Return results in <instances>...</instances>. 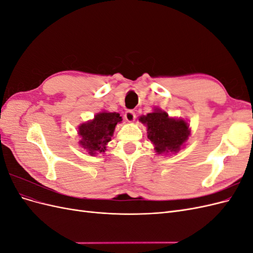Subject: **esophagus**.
<instances>
[{
	"mask_svg": "<svg viewBox=\"0 0 253 253\" xmlns=\"http://www.w3.org/2000/svg\"><path fill=\"white\" fill-rule=\"evenodd\" d=\"M125 118H126V120L127 122H134V121H135V118H136V115H135L134 112L128 111V112L126 113Z\"/></svg>",
	"mask_w": 253,
	"mask_h": 253,
	"instance_id": "1",
	"label": "esophagus"
}]
</instances>
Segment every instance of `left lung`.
I'll return each mask as SVG.
<instances>
[{"label": "left lung", "instance_id": "left-lung-1", "mask_svg": "<svg viewBox=\"0 0 253 253\" xmlns=\"http://www.w3.org/2000/svg\"><path fill=\"white\" fill-rule=\"evenodd\" d=\"M139 121L147 126L148 138L159 155L176 154L191 135L188 120L170 117L167 112L155 108L152 113L142 115Z\"/></svg>", "mask_w": 253, "mask_h": 253}]
</instances>
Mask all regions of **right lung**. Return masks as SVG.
<instances>
[{
    "label": "right lung",
    "mask_w": 253,
    "mask_h": 253,
    "mask_svg": "<svg viewBox=\"0 0 253 253\" xmlns=\"http://www.w3.org/2000/svg\"><path fill=\"white\" fill-rule=\"evenodd\" d=\"M121 121L122 117L119 113L106 111L97 113L93 119L78 126L81 148L86 150L91 156L104 153L114 135L115 127Z\"/></svg>",
    "instance_id": "add662e5"
}]
</instances>
